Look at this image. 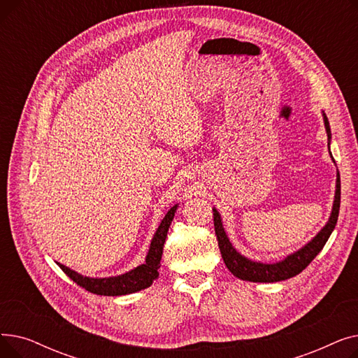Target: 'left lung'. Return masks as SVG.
I'll use <instances>...</instances> for the list:
<instances>
[{"instance_id": "obj_1", "label": "left lung", "mask_w": 358, "mask_h": 358, "mask_svg": "<svg viewBox=\"0 0 358 358\" xmlns=\"http://www.w3.org/2000/svg\"><path fill=\"white\" fill-rule=\"evenodd\" d=\"M324 122H325L328 139H331L329 122L325 115H324ZM340 203H341V181H340V173H338L334 208H332L331 217H329L328 223L325 224V228L319 232L302 250H299L297 252L289 255L283 261L275 262V264H262V262H255L245 257H242L239 252H236V250L229 242L227 234H224L217 210L213 209L215 232H216L219 250H220L224 264H227L228 270L235 277H238L241 280H247V281H255V283H274V281L287 280L290 277L297 275L299 273H302L310 264L312 259L319 252H321L328 238L331 236L335 224H336V220H338V213H340Z\"/></svg>"}]
</instances>
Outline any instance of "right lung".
<instances>
[{"mask_svg":"<svg viewBox=\"0 0 358 358\" xmlns=\"http://www.w3.org/2000/svg\"><path fill=\"white\" fill-rule=\"evenodd\" d=\"M177 210V206L171 208L162 219L161 224L158 227L152 242H150L149 252L146 255L145 264L136 267L126 274L117 275V277H108V278H90L83 277L81 274L69 270L68 267L59 264L61 270L77 283L80 287L88 290L90 293L100 294V296H122V294H130L139 292L142 289L149 287L152 285V281L158 278V268L161 267V257L164 250V242L168 234V228L171 224L174 215Z\"/></svg>","mask_w":358,"mask_h":358,"instance_id":"1","label":"right lung"}]
</instances>
